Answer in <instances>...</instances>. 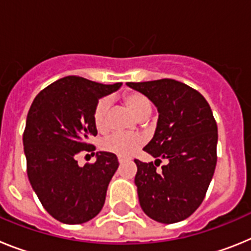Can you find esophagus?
<instances>
[{
    "label": "esophagus",
    "instance_id": "1",
    "mask_svg": "<svg viewBox=\"0 0 251 251\" xmlns=\"http://www.w3.org/2000/svg\"><path fill=\"white\" fill-rule=\"evenodd\" d=\"M118 161H119V163H121V165H123V163H126V162H128V159H127V158H123V157H119Z\"/></svg>",
    "mask_w": 251,
    "mask_h": 251
}]
</instances>
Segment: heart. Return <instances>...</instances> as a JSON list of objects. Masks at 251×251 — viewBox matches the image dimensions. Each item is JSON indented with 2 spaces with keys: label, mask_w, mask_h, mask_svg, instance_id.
I'll return each mask as SVG.
<instances>
[{
  "label": "heart",
  "mask_w": 251,
  "mask_h": 251,
  "mask_svg": "<svg viewBox=\"0 0 251 251\" xmlns=\"http://www.w3.org/2000/svg\"><path fill=\"white\" fill-rule=\"evenodd\" d=\"M126 105L130 109L137 119L143 121L148 118L152 113V103L145 94L138 92L126 93L123 97ZM108 110L109 100L106 98L100 99L97 103L93 112V122L97 130L100 133L105 132L108 128ZM143 145V138L133 134H112L101 142V148L105 152L113 153L119 157H130L141 146Z\"/></svg>",
  "instance_id": "b5f03b06"
}]
</instances>
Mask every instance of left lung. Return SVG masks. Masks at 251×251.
<instances>
[{
  "label": "left lung",
  "instance_id": "obj_1",
  "mask_svg": "<svg viewBox=\"0 0 251 251\" xmlns=\"http://www.w3.org/2000/svg\"><path fill=\"white\" fill-rule=\"evenodd\" d=\"M158 109L152 141L143 148L157 158L134 159L139 203L153 220L174 224L191 216L205 199L217 162V124L202 94L174 79L128 83ZM162 159L168 163L156 168Z\"/></svg>",
  "mask_w": 251,
  "mask_h": 251
}]
</instances>
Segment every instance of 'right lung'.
Returning a JSON list of instances; mask_svg holds the SVG:
<instances>
[{"instance_id": "right-lung-1", "label": "right lung", "mask_w": 251, "mask_h": 251, "mask_svg": "<svg viewBox=\"0 0 251 251\" xmlns=\"http://www.w3.org/2000/svg\"><path fill=\"white\" fill-rule=\"evenodd\" d=\"M121 85L65 76L46 86L31 104L22 138L27 177L41 205L60 223H86L103 208L118 158L99 152L94 163L80 167L76 157L94 154L95 146L89 143L98 134L94 108Z\"/></svg>"}]
</instances>
